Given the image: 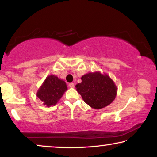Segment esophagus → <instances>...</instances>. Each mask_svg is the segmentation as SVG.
Returning <instances> with one entry per match:
<instances>
[{
	"label": "esophagus",
	"instance_id": "obj_1",
	"mask_svg": "<svg viewBox=\"0 0 157 157\" xmlns=\"http://www.w3.org/2000/svg\"><path fill=\"white\" fill-rule=\"evenodd\" d=\"M68 86L70 88H74V83H70L69 84H68Z\"/></svg>",
	"mask_w": 157,
	"mask_h": 157
}]
</instances>
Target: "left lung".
<instances>
[{
    "label": "left lung",
    "mask_w": 157,
    "mask_h": 157,
    "mask_svg": "<svg viewBox=\"0 0 157 157\" xmlns=\"http://www.w3.org/2000/svg\"><path fill=\"white\" fill-rule=\"evenodd\" d=\"M85 103L95 109L104 108L111 104L117 94L115 83L106 74L89 72L81 77V83L76 86Z\"/></svg>",
    "instance_id": "1"
}]
</instances>
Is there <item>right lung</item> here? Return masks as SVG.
I'll return each instance as SVG.
<instances>
[{"instance_id": "add662e5", "label": "right lung", "mask_w": 157, "mask_h": 157, "mask_svg": "<svg viewBox=\"0 0 157 157\" xmlns=\"http://www.w3.org/2000/svg\"><path fill=\"white\" fill-rule=\"evenodd\" d=\"M67 89L63 80L53 74L49 75L38 89L36 96L44 103L43 104L50 107L57 104Z\"/></svg>"}]
</instances>
